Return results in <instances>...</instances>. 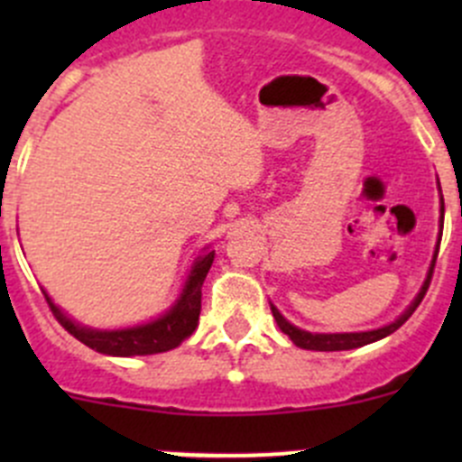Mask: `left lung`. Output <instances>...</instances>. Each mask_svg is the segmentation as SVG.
<instances>
[{
	"label": "left lung",
	"mask_w": 462,
	"mask_h": 462,
	"mask_svg": "<svg viewBox=\"0 0 462 462\" xmlns=\"http://www.w3.org/2000/svg\"><path fill=\"white\" fill-rule=\"evenodd\" d=\"M438 188H440V183H438ZM442 212H445V205H442V194H440V232H438V244H436V250H433V259L430 263V270H427V277H425V282H422L418 295L413 297L411 304H409L407 309L398 315V318L391 321V324H384V326H380V328H374V330H360V333H310V330L297 328L295 324H291V321L279 313L277 306L270 304L273 318H274V321H277L279 328H282V333H286L288 337L292 339V344H295V346L306 348V351H351V348L366 346V344H374V342H377V339L395 333V330H398L404 321L411 318L413 310L418 309V304H420L422 297H425L427 288H430L433 263H436L438 245H440V236H442Z\"/></svg>",
	"instance_id": "8db88e82"
}]
</instances>
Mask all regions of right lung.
<instances>
[{
    "instance_id": "right-lung-1",
    "label": "right lung",
    "mask_w": 462,
    "mask_h": 462,
    "mask_svg": "<svg viewBox=\"0 0 462 462\" xmlns=\"http://www.w3.org/2000/svg\"><path fill=\"white\" fill-rule=\"evenodd\" d=\"M212 261L214 250L205 245L203 253L194 259L192 268H189L179 300L158 318L144 321V324L127 326V328H91V326H82L76 319L69 318L60 306H55L53 300L46 295V291L44 297L60 324L93 351L114 357L153 356V353L171 351L197 330L199 315H201V288Z\"/></svg>"
}]
</instances>
